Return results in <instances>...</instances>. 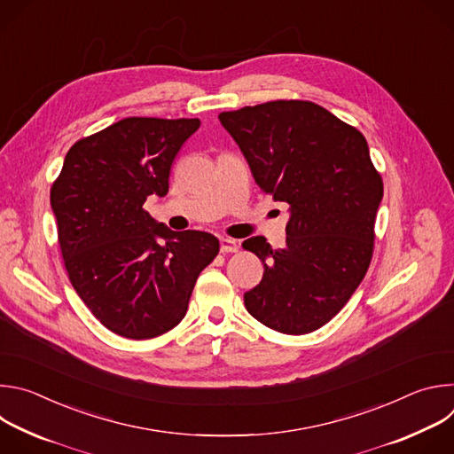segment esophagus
<instances>
[{
	"label": "esophagus",
	"instance_id": "obj_1",
	"mask_svg": "<svg viewBox=\"0 0 454 454\" xmlns=\"http://www.w3.org/2000/svg\"><path fill=\"white\" fill-rule=\"evenodd\" d=\"M239 249V242L235 239H221V251L223 253H235Z\"/></svg>",
	"mask_w": 454,
	"mask_h": 454
}]
</instances>
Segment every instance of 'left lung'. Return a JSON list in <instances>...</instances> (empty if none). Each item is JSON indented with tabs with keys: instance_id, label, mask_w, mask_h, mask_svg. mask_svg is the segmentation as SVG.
Segmentation results:
<instances>
[{
	"instance_id": "1",
	"label": "left lung",
	"mask_w": 454,
	"mask_h": 454,
	"mask_svg": "<svg viewBox=\"0 0 454 454\" xmlns=\"http://www.w3.org/2000/svg\"><path fill=\"white\" fill-rule=\"evenodd\" d=\"M219 120L256 184L289 205L284 247L264 237L242 242L264 262L244 305L273 331L312 333L343 309L372 261L382 179L368 144L356 127L303 100L242 107Z\"/></svg>"
}]
</instances>
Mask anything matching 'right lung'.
Returning <instances> with one entry per match:
<instances>
[{"label": "right lung", "mask_w": 454, "mask_h": 454, "mask_svg": "<svg viewBox=\"0 0 454 454\" xmlns=\"http://www.w3.org/2000/svg\"><path fill=\"white\" fill-rule=\"evenodd\" d=\"M200 118H123L79 140L50 190L70 282L95 317L151 340L184 317L200 273L219 253L207 231H172L144 210L168 192L170 167Z\"/></svg>", "instance_id": "1"}]
</instances>
